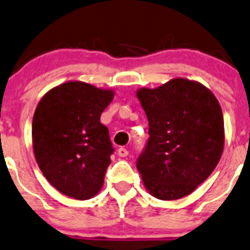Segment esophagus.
Listing matches in <instances>:
<instances>
[{
	"mask_svg": "<svg viewBox=\"0 0 250 250\" xmlns=\"http://www.w3.org/2000/svg\"><path fill=\"white\" fill-rule=\"evenodd\" d=\"M118 155L120 156V158H125V156L128 155V151L126 148H119L118 149Z\"/></svg>",
	"mask_w": 250,
	"mask_h": 250,
	"instance_id": "1",
	"label": "esophagus"
}]
</instances>
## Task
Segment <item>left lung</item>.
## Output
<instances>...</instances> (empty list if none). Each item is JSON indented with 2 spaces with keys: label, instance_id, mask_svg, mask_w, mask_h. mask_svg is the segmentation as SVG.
<instances>
[{
  "label": "left lung",
  "instance_id": "8db88e82",
  "mask_svg": "<svg viewBox=\"0 0 250 250\" xmlns=\"http://www.w3.org/2000/svg\"><path fill=\"white\" fill-rule=\"evenodd\" d=\"M149 138L137 159L144 187L159 200L187 196L214 171L224 149V118L214 95L177 78L140 89Z\"/></svg>",
  "mask_w": 250,
  "mask_h": 250
}]
</instances>
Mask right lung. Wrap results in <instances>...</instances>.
I'll use <instances>...</instances> for the list:
<instances>
[{"instance_id":"add662e5","label":"right lung","mask_w":250,"mask_h":250,"mask_svg":"<svg viewBox=\"0 0 250 250\" xmlns=\"http://www.w3.org/2000/svg\"><path fill=\"white\" fill-rule=\"evenodd\" d=\"M113 95L112 90L67 82L48 91L36 108V161L48 182L66 196L89 200L104 185L114 148L100 118Z\"/></svg>"}]
</instances>
